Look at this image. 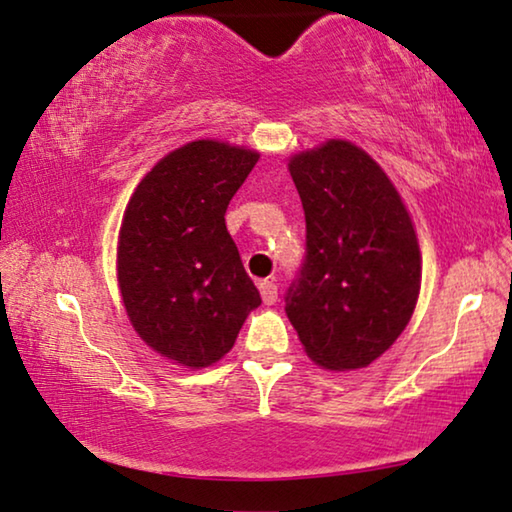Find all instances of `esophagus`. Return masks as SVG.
Returning <instances> with one entry per match:
<instances>
[{"label":"esophagus","mask_w":512,"mask_h":512,"mask_svg":"<svg viewBox=\"0 0 512 512\" xmlns=\"http://www.w3.org/2000/svg\"><path fill=\"white\" fill-rule=\"evenodd\" d=\"M259 294H262V301L266 306H273L278 301V287L271 280H262L259 283Z\"/></svg>","instance_id":"1"}]
</instances>
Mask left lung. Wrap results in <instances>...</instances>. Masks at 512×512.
<instances>
[{
	"instance_id": "left-lung-1",
	"label": "left lung",
	"mask_w": 512,
	"mask_h": 512,
	"mask_svg": "<svg viewBox=\"0 0 512 512\" xmlns=\"http://www.w3.org/2000/svg\"><path fill=\"white\" fill-rule=\"evenodd\" d=\"M287 169L304 204L306 262L285 313L311 362L364 369L392 348L420 297L413 218L385 169L352 141L294 153Z\"/></svg>"
}]
</instances>
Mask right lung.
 Segmentation results:
<instances>
[{
  "instance_id": "obj_1",
  "label": "right lung",
  "mask_w": 512,
  "mask_h": 512,
  "mask_svg": "<svg viewBox=\"0 0 512 512\" xmlns=\"http://www.w3.org/2000/svg\"><path fill=\"white\" fill-rule=\"evenodd\" d=\"M257 160L246 146L190 141L141 178L122 213L115 276L129 325L185 369L220 362L262 304L225 225Z\"/></svg>"
}]
</instances>
